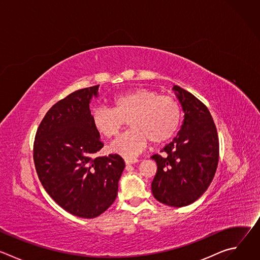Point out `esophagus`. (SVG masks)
Listing matches in <instances>:
<instances>
[{
	"label": "esophagus",
	"instance_id": "esophagus-1",
	"mask_svg": "<svg viewBox=\"0 0 260 260\" xmlns=\"http://www.w3.org/2000/svg\"><path fill=\"white\" fill-rule=\"evenodd\" d=\"M138 161H139L138 159H125V164L126 165H133V164H136Z\"/></svg>",
	"mask_w": 260,
	"mask_h": 260
}]
</instances>
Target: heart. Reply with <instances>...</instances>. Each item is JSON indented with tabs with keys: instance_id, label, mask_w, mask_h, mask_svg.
<instances>
[{
	"instance_id": "b5f03b06",
	"label": "heart",
	"mask_w": 260,
	"mask_h": 260,
	"mask_svg": "<svg viewBox=\"0 0 260 260\" xmlns=\"http://www.w3.org/2000/svg\"><path fill=\"white\" fill-rule=\"evenodd\" d=\"M112 109L93 108L91 125L98 134L111 139L115 137L128 119L129 131L119 136L110 146L113 153L126 158L139 155L148 142L161 144L178 131L182 112L179 103L172 96L159 95L155 90L139 87L111 99Z\"/></svg>"
}]
</instances>
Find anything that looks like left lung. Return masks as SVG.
<instances>
[{
  "label": "left lung",
  "mask_w": 260,
  "mask_h": 260,
  "mask_svg": "<svg viewBox=\"0 0 260 260\" xmlns=\"http://www.w3.org/2000/svg\"><path fill=\"white\" fill-rule=\"evenodd\" d=\"M184 112L178 135L161 152L151 156L157 172L151 184L153 197L170 207L188 206L211 184L219 159V140L210 111L192 93L174 85Z\"/></svg>",
  "instance_id": "obj_1"
}]
</instances>
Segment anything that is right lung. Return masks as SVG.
Masks as SVG:
<instances>
[{"mask_svg":"<svg viewBox=\"0 0 260 260\" xmlns=\"http://www.w3.org/2000/svg\"><path fill=\"white\" fill-rule=\"evenodd\" d=\"M99 85L54 104L37 129L34 162L44 189L63 210L94 218L114 203L125 164L118 154L94 157L104 144L91 125L89 104Z\"/></svg>","mask_w":260,"mask_h":260,"instance_id":"right-lung-1","label":"right lung"}]
</instances>
